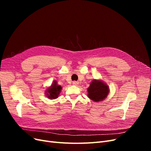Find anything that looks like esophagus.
<instances>
[{
	"instance_id": "1",
	"label": "esophagus",
	"mask_w": 151,
	"mask_h": 151,
	"mask_svg": "<svg viewBox=\"0 0 151 151\" xmlns=\"http://www.w3.org/2000/svg\"><path fill=\"white\" fill-rule=\"evenodd\" d=\"M72 84H74V85H75V86H77L79 84V83L77 81H73V83H72Z\"/></svg>"
}]
</instances>
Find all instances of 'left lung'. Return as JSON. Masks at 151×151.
<instances>
[{"instance_id":"left-lung-1","label":"left lung","mask_w":151,"mask_h":151,"mask_svg":"<svg viewBox=\"0 0 151 151\" xmlns=\"http://www.w3.org/2000/svg\"><path fill=\"white\" fill-rule=\"evenodd\" d=\"M88 98L94 101H103L109 93L108 86L99 80H94L88 89Z\"/></svg>"}]
</instances>
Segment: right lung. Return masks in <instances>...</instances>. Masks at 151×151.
I'll list each match as a JSON object with an SVG mask.
<instances>
[{
  "label": "right lung",
  "mask_w": 151,
  "mask_h": 151,
  "mask_svg": "<svg viewBox=\"0 0 151 151\" xmlns=\"http://www.w3.org/2000/svg\"><path fill=\"white\" fill-rule=\"evenodd\" d=\"M61 89L62 87L57 84V81H54L51 87L49 88L46 91L47 97L51 99L57 98L59 94H60Z\"/></svg>",
  "instance_id": "add662e5"
}]
</instances>
